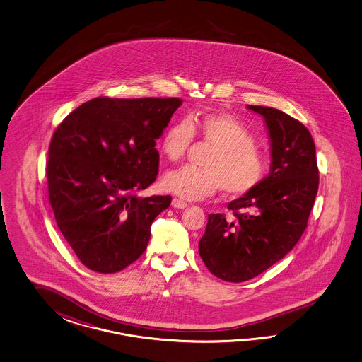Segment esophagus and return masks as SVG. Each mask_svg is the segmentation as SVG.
Wrapping results in <instances>:
<instances>
[{"mask_svg": "<svg viewBox=\"0 0 362 362\" xmlns=\"http://www.w3.org/2000/svg\"><path fill=\"white\" fill-rule=\"evenodd\" d=\"M173 207H174V209H186L187 203L185 200L179 199V197H174V199H173Z\"/></svg>", "mask_w": 362, "mask_h": 362, "instance_id": "34e87169", "label": "esophagus"}]
</instances>
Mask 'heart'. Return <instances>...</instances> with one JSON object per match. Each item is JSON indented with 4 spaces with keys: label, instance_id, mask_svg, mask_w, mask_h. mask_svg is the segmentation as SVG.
<instances>
[{
    "label": "heart",
    "instance_id": "heart-1",
    "mask_svg": "<svg viewBox=\"0 0 362 362\" xmlns=\"http://www.w3.org/2000/svg\"><path fill=\"white\" fill-rule=\"evenodd\" d=\"M195 130L214 147L204 170L186 165L170 171L162 180L165 189L189 200L209 197L220 188L228 197H239L263 182L268 170L265 155L256 148L252 132L227 112L174 122L160 139V153L170 162L180 160L194 141Z\"/></svg>",
    "mask_w": 362,
    "mask_h": 362
}]
</instances>
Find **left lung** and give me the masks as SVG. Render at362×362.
<instances>
[{"label":"left lung","instance_id":"1","mask_svg":"<svg viewBox=\"0 0 362 362\" xmlns=\"http://www.w3.org/2000/svg\"><path fill=\"white\" fill-rule=\"evenodd\" d=\"M263 117L269 138V174L232 200L235 220L209 214L199 255L209 272L241 283L263 274L300 240L318 189L316 147L307 127L280 110L248 105Z\"/></svg>","mask_w":362,"mask_h":362}]
</instances>
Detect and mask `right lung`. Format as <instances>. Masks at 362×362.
Segmentation results:
<instances>
[{
  "label": "right lung",
  "instance_id": "right-lung-1",
  "mask_svg": "<svg viewBox=\"0 0 362 362\" xmlns=\"http://www.w3.org/2000/svg\"><path fill=\"white\" fill-rule=\"evenodd\" d=\"M177 98H94L57 127L46 165L57 226L78 259L115 274L144 252L171 197H136L159 170L156 139Z\"/></svg>",
  "mask_w": 362,
  "mask_h": 362
}]
</instances>
